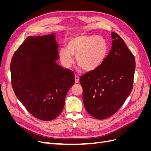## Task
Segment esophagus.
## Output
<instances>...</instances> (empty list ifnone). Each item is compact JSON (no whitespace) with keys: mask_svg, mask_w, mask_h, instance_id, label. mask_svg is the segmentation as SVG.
<instances>
[{"mask_svg":"<svg viewBox=\"0 0 151 151\" xmlns=\"http://www.w3.org/2000/svg\"><path fill=\"white\" fill-rule=\"evenodd\" d=\"M79 82V77L77 76H75V83H78Z\"/></svg>","mask_w":151,"mask_h":151,"instance_id":"esophagus-1","label":"esophagus"}]
</instances>
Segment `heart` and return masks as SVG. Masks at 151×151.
I'll use <instances>...</instances> for the list:
<instances>
[{
	"mask_svg": "<svg viewBox=\"0 0 151 151\" xmlns=\"http://www.w3.org/2000/svg\"><path fill=\"white\" fill-rule=\"evenodd\" d=\"M109 50L107 41L96 35H79L71 38L67 42V48H62L58 55L63 65L70 67L76 62L86 71H93L101 65Z\"/></svg>",
	"mask_w": 151,
	"mask_h": 151,
	"instance_id": "obj_1",
	"label": "heart"
}]
</instances>
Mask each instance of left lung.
Wrapping results in <instances>:
<instances>
[{"mask_svg": "<svg viewBox=\"0 0 151 151\" xmlns=\"http://www.w3.org/2000/svg\"><path fill=\"white\" fill-rule=\"evenodd\" d=\"M111 38V49L102 64L80 78L84 107L98 120L118 111L133 88L135 57L119 35L112 32Z\"/></svg>", "mask_w": 151, "mask_h": 151, "instance_id": "left-lung-1", "label": "left lung"}]
</instances>
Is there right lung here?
<instances>
[{
	"instance_id": "1",
	"label": "right lung",
	"mask_w": 151,
	"mask_h": 151,
	"mask_svg": "<svg viewBox=\"0 0 151 151\" xmlns=\"http://www.w3.org/2000/svg\"><path fill=\"white\" fill-rule=\"evenodd\" d=\"M58 45L54 33L28 36L13 55L11 83L17 99L32 115L50 121L62 111L74 74L55 60Z\"/></svg>"
}]
</instances>
